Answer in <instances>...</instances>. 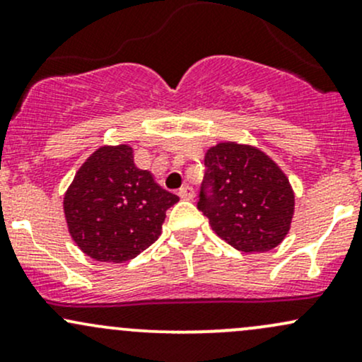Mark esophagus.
<instances>
[{"mask_svg": "<svg viewBox=\"0 0 362 362\" xmlns=\"http://www.w3.org/2000/svg\"><path fill=\"white\" fill-rule=\"evenodd\" d=\"M178 195H180V199H185V201H190V199H194V189L190 185H182L180 189H178Z\"/></svg>", "mask_w": 362, "mask_h": 362, "instance_id": "1", "label": "esophagus"}]
</instances>
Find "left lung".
Returning a JSON list of instances; mask_svg holds the SVG:
<instances>
[{
  "mask_svg": "<svg viewBox=\"0 0 362 362\" xmlns=\"http://www.w3.org/2000/svg\"><path fill=\"white\" fill-rule=\"evenodd\" d=\"M204 165L197 209L214 233L240 252L276 248L294 214L284 172L260 149L231 141L207 149Z\"/></svg>",
  "mask_w": 362,
  "mask_h": 362,
  "instance_id": "obj_1",
  "label": "left lung"
}]
</instances>
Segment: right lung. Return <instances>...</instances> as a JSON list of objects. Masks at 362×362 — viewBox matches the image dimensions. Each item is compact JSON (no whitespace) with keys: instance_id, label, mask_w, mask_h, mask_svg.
I'll return each mask as SVG.
<instances>
[{"instance_id":"obj_1","label":"right lung","mask_w":362,"mask_h":362,"mask_svg":"<svg viewBox=\"0 0 362 362\" xmlns=\"http://www.w3.org/2000/svg\"><path fill=\"white\" fill-rule=\"evenodd\" d=\"M177 202L148 170L136 167L132 148L119 144L98 148L81 165L64 194V216L83 253L122 264L156 242Z\"/></svg>"}]
</instances>
